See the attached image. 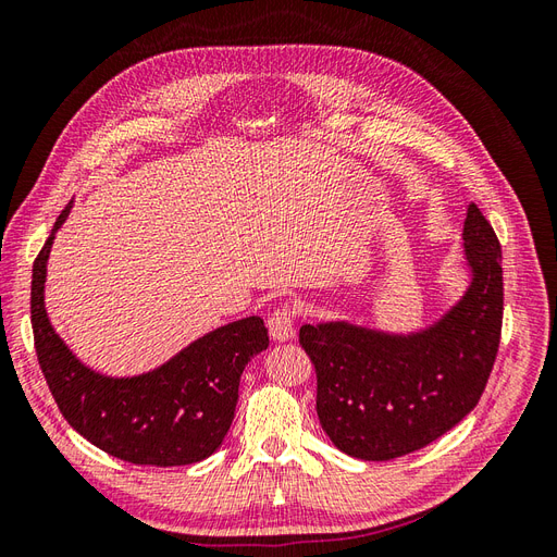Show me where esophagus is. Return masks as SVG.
Here are the masks:
<instances>
[{
    "instance_id": "esophagus-1",
    "label": "esophagus",
    "mask_w": 557,
    "mask_h": 557,
    "mask_svg": "<svg viewBox=\"0 0 557 557\" xmlns=\"http://www.w3.org/2000/svg\"><path fill=\"white\" fill-rule=\"evenodd\" d=\"M295 320H297L295 309L290 305H281L272 315H269V334H272L276 342L293 339Z\"/></svg>"
}]
</instances>
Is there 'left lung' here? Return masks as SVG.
<instances>
[{
    "label": "left lung",
    "instance_id": "8db88e82",
    "mask_svg": "<svg viewBox=\"0 0 557 557\" xmlns=\"http://www.w3.org/2000/svg\"><path fill=\"white\" fill-rule=\"evenodd\" d=\"M471 285L434 327L393 336L348 323L305 325L315 411L332 444L360 460L425 448L476 407L499 350L502 246L476 205L465 221Z\"/></svg>",
    "mask_w": 557,
    "mask_h": 557
}]
</instances>
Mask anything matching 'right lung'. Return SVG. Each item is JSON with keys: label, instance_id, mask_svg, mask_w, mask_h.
Listing matches in <instances>:
<instances>
[{"label": "right lung", "instance_id": "1", "mask_svg": "<svg viewBox=\"0 0 557 557\" xmlns=\"http://www.w3.org/2000/svg\"><path fill=\"white\" fill-rule=\"evenodd\" d=\"M66 213L70 207L32 267L29 297L37 360L60 413L90 444L132 465L181 467L209 458L232 425L244 367L269 346L264 320L250 315L218 327L141 376L90 372L62 344L44 309L48 252Z\"/></svg>", "mask_w": 557, "mask_h": 557}]
</instances>
